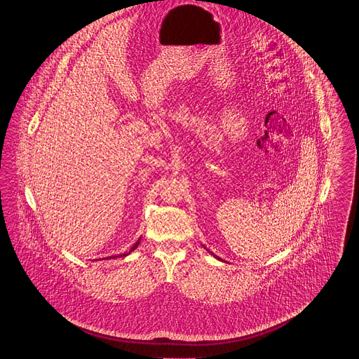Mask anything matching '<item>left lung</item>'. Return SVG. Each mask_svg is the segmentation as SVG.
<instances>
[{
  "label": "left lung",
  "mask_w": 359,
  "mask_h": 359,
  "mask_svg": "<svg viewBox=\"0 0 359 359\" xmlns=\"http://www.w3.org/2000/svg\"><path fill=\"white\" fill-rule=\"evenodd\" d=\"M215 257H217V256H215ZM217 258H218V257H217Z\"/></svg>",
  "instance_id": "obj_1"
}]
</instances>
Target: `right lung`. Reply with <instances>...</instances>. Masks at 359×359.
<instances>
[{
	"instance_id": "add662e5",
	"label": "right lung",
	"mask_w": 359,
	"mask_h": 359,
	"mask_svg": "<svg viewBox=\"0 0 359 359\" xmlns=\"http://www.w3.org/2000/svg\"><path fill=\"white\" fill-rule=\"evenodd\" d=\"M140 239H141V238H140ZM140 239H138V241H137L136 243H135V245H133V246H132V249H130V250H129V252H128V253H123V255H120V256L107 257V258H117V257H126V256H128V255H130V253H132V252H133V250H136L137 246H138V245H140ZM103 259H104V258H103Z\"/></svg>"
}]
</instances>
